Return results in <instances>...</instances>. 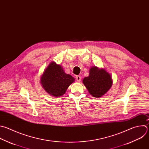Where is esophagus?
<instances>
[{"instance_id":"1","label":"esophagus","mask_w":149,"mask_h":149,"mask_svg":"<svg viewBox=\"0 0 149 149\" xmlns=\"http://www.w3.org/2000/svg\"><path fill=\"white\" fill-rule=\"evenodd\" d=\"M81 77H80V76H79V75H77V76H76V80H77V82H80L81 81Z\"/></svg>"}]
</instances>
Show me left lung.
I'll return each instance as SVG.
<instances>
[{
    "instance_id": "8db88e82",
    "label": "left lung",
    "mask_w": 149,
    "mask_h": 149,
    "mask_svg": "<svg viewBox=\"0 0 149 149\" xmlns=\"http://www.w3.org/2000/svg\"><path fill=\"white\" fill-rule=\"evenodd\" d=\"M82 82L92 96L101 97L111 89L113 80L104 68L93 66L90 68L89 76L85 77Z\"/></svg>"
}]
</instances>
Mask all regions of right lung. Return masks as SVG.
Returning <instances> with one entry per match:
<instances>
[{
    "mask_svg": "<svg viewBox=\"0 0 149 149\" xmlns=\"http://www.w3.org/2000/svg\"><path fill=\"white\" fill-rule=\"evenodd\" d=\"M74 81L73 77L66 74L63 68L54 61L48 64L40 77L43 89L49 95L57 97L62 96Z\"/></svg>",
    "mask_w": 149,
    "mask_h": 149,
    "instance_id": "obj_1",
    "label": "right lung"
}]
</instances>
